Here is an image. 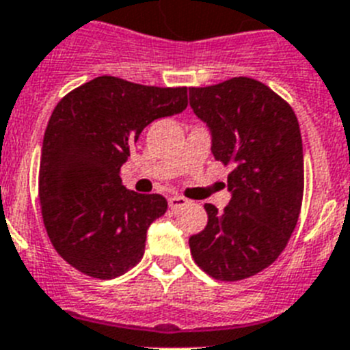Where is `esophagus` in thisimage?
Returning <instances> with one entry per match:
<instances>
[{
	"label": "esophagus",
	"instance_id": "34e87169",
	"mask_svg": "<svg viewBox=\"0 0 350 350\" xmlns=\"http://www.w3.org/2000/svg\"><path fill=\"white\" fill-rule=\"evenodd\" d=\"M189 199L181 198V196H170L169 198V208L170 210H180V208L187 206L189 204Z\"/></svg>",
	"mask_w": 350,
	"mask_h": 350
}]
</instances>
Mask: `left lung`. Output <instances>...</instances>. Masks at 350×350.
Returning <instances> with one entry per match:
<instances>
[{"label": "left lung", "instance_id": "8db88e82", "mask_svg": "<svg viewBox=\"0 0 350 350\" xmlns=\"http://www.w3.org/2000/svg\"><path fill=\"white\" fill-rule=\"evenodd\" d=\"M190 107L210 126L211 151L231 167L230 204H204L206 228L189 240L193 261L219 281H240L284 251L302 206L304 158L295 111L281 96L239 76L190 89Z\"/></svg>", "mask_w": 350, "mask_h": 350}]
</instances>
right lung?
Wrapping results in <instances>:
<instances>
[{
  "instance_id": "1",
  "label": "right lung",
  "mask_w": 350,
  "mask_h": 350,
  "mask_svg": "<svg viewBox=\"0 0 350 350\" xmlns=\"http://www.w3.org/2000/svg\"><path fill=\"white\" fill-rule=\"evenodd\" d=\"M187 105V87L117 76H98L58 101L44 133L39 199L53 247L70 267L113 280L142 260L148 228L167 201L126 190L120 167L146 126Z\"/></svg>"
}]
</instances>
